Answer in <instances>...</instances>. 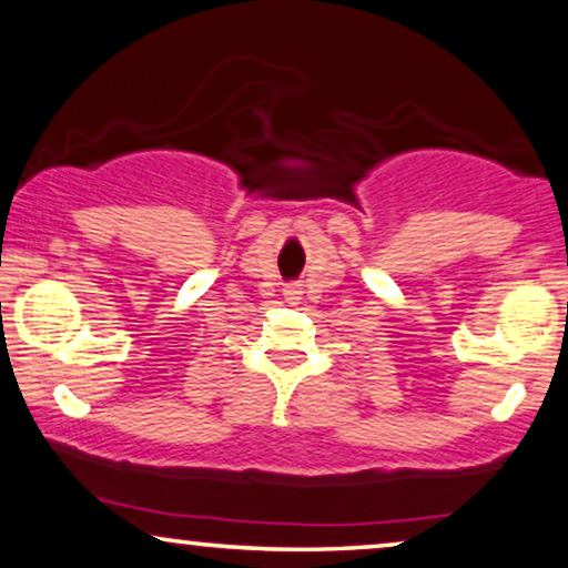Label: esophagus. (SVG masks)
<instances>
[{"label": "esophagus", "mask_w": 568, "mask_h": 568, "mask_svg": "<svg viewBox=\"0 0 568 568\" xmlns=\"http://www.w3.org/2000/svg\"><path fill=\"white\" fill-rule=\"evenodd\" d=\"M285 301H291V303H298L301 301V291L298 287H285Z\"/></svg>", "instance_id": "1"}]
</instances>
